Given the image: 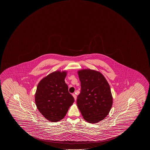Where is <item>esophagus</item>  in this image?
Listing matches in <instances>:
<instances>
[{"mask_svg": "<svg viewBox=\"0 0 150 150\" xmlns=\"http://www.w3.org/2000/svg\"><path fill=\"white\" fill-rule=\"evenodd\" d=\"M72 95L73 96V97L74 98V99H75V100H76V98H77V97H76V95L75 94V93H73L72 94Z\"/></svg>", "mask_w": 150, "mask_h": 150, "instance_id": "obj_1", "label": "esophagus"}]
</instances>
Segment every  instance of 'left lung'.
Wrapping results in <instances>:
<instances>
[{
	"mask_svg": "<svg viewBox=\"0 0 150 150\" xmlns=\"http://www.w3.org/2000/svg\"><path fill=\"white\" fill-rule=\"evenodd\" d=\"M81 90L77 105L83 119L91 123L103 120L112 106L110 87L103 75L91 69L78 71Z\"/></svg>",
	"mask_w": 150,
	"mask_h": 150,
	"instance_id": "left-lung-1",
	"label": "left lung"
}]
</instances>
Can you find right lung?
I'll return each mask as SVG.
<instances>
[{
    "instance_id": "right-lung-1",
    "label": "right lung",
    "mask_w": 150,
    "mask_h": 150,
    "mask_svg": "<svg viewBox=\"0 0 150 150\" xmlns=\"http://www.w3.org/2000/svg\"><path fill=\"white\" fill-rule=\"evenodd\" d=\"M67 75V71L52 72L42 79L37 86L36 106L50 121L54 122L63 119L75 100L65 82Z\"/></svg>"
}]
</instances>
